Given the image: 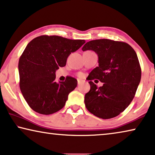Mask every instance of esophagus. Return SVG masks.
Masks as SVG:
<instances>
[{
    "mask_svg": "<svg viewBox=\"0 0 155 155\" xmlns=\"http://www.w3.org/2000/svg\"><path fill=\"white\" fill-rule=\"evenodd\" d=\"M77 82H78V85H79L81 83V80H80V79H78L77 80Z\"/></svg>",
    "mask_w": 155,
    "mask_h": 155,
    "instance_id": "34e87169",
    "label": "esophagus"
}]
</instances>
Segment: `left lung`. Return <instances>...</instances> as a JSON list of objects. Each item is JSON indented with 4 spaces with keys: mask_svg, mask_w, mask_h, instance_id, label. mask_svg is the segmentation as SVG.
<instances>
[{
    "mask_svg": "<svg viewBox=\"0 0 155 155\" xmlns=\"http://www.w3.org/2000/svg\"><path fill=\"white\" fill-rule=\"evenodd\" d=\"M83 51L93 50L99 56V66L90 73V90L85 95L88 111L104 119L120 114L130 104L141 81V69L132 47L123 41L97 39L85 43ZM104 83L99 88L93 83Z\"/></svg>",
    "mask_w": 155,
    "mask_h": 155,
    "instance_id": "1",
    "label": "left lung"
}]
</instances>
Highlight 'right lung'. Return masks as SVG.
<instances>
[{
    "mask_svg": "<svg viewBox=\"0 0 155 155\" xmlns=\"http://www.w3.org/2000/svg\"><path fill=\"white\" fill-rule=\"evenodd\" d=\"M85 43V40L43 35L28 44L18 61L19 86L34 111L48 115L64 107L68 94L77 86V80L67 77L65 81L57 83L56 70L64 67L69 55Z\"/></svg>",
    "mask_w": 155,
    "mask_h": 155,
    "instance_id": "add662e5",
    "label": "right lung"
}]
</instances>
